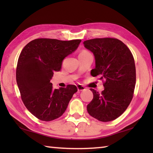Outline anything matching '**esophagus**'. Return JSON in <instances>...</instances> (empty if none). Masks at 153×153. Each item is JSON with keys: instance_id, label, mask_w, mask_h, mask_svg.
<instances>
[{"instance_id": "obj_1", "label": "esophagus", "mask_w": 153, "mask_h": 153, "mask_svg": "<svg viewBox=\"0 0 153 153\" xmlns=\"http://www.w3.org/2000/svg\"><path fill=\"white\" fill-rule=\"evenodd\" d=\"M77 90H78V91H82L85 90V87L82 85H80V84L79 85H77Z\"/></svg>"}]
</instances>
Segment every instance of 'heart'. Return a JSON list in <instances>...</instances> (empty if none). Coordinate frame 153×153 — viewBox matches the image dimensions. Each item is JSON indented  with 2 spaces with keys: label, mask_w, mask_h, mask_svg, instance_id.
Returning <instances> with one entry per match:
<instances>
[{
  "label": "heart",
  "mask_w": 153,
  "mask_h": 153,
  "mask_svg": "<svg viewBox=\"0 0 153 153\" xmlns=\"http://www.w3.org/2000/svg\"><path fill=\"white\" fill-rule=\"evenodd\" d=\"M87 52H89V51H86V50H83L82 52H81L80 53H87ZM79 53V54H80Z\"/></svg>",
  "instance_id": "obj_1"
}]
</instances>
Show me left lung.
Here are the masks:
<instances>
[{
  "mask_svg": "<svg viewBox=\"0 0 153 153\" xmlns=\"http://www.w3.org/2000/svg\"><path fill=\"white\" fill-rule=\"evenodd\" d=\"M93 53L95 68L92 76L100 75L105 81L101 93L90 89L93 99L87 112L100 122H110L125 112L134 97L136 70L134 56L122 41L115 38H96L83 42Z\"/></svg>",
  "mask_w": 153,
  "mask_h": 153,
  "instance_id": "8db88e82",
  "label": "left lung"
}]
</instances>
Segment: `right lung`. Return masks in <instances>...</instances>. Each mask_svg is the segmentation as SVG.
I'll use <instances>...</instances> for the list:
<instances>
[{"instance_id":"obj_1","label":"right lung","mask_w":153,"mask_h":153,"mask_svg":"<svg viewBox=\"0 0 153 153\" xmlns=\"http://www.w3.org/2000/svg\"><path fill=\"white\" fill-rule=\"evenodd\" d=\"M82 40L40 38L23 48L16 67V82L24 105L42 121L59 118L66 111L77 87L53 89L50 81L61 70L62 60L77 49Z\"/></svg>"}]
</instances>
